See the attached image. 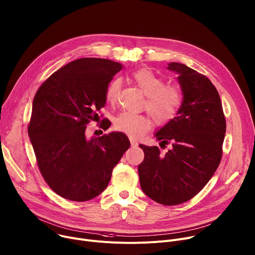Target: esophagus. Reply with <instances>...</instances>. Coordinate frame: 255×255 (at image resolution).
<instances>
[{"label": "esophagus", "mask_w": 255, "mask_h": 255, "mask_svg": "<svg viewBox=\"0 0 255 255\" xmlns=\"http://www.w3.org/2000/svg\"><path fill=\"white\" fill-rule=\"evenodd\" d=\"M129 142H130V146L133 147V148H134V147H137V145H138V143L136 142V140H135L134 138H131V137H130V138H129Z\"/></svg>", "instance_id": "esophagus-1"}]
</instances>
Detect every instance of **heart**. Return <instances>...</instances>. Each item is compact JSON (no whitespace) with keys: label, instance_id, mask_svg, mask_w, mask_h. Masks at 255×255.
Listing matches in <instances>:
<instances>
[{"label":"heart","instance_id":"b5f03b06","mask_svg":"<svg viewBox=\"0 0 255 255\" xmlns=\"http://www.w3.org/2000/svg\"><path fill=\"white\" fill-rule=\"evenodd\" d=\"M130 79L146 95L145 107L158 124H164L175 118L181 106L182 96L179 89L172 85H164L162 78L149 69H139L130 74ZM122 88V80L113 79L106 89V99L116 103ZM151 128L147 116L123 112L115 120V128L130 137L142 136Z\"/></svg>","mask_w":255,"mask_h":255}]
</instances>
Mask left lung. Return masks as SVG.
<instances>
[{
    "label": "left lung",
    "mask_w": 255,
    "mask_h": 255,
    "mask_svg": "<svg viewBox=\"0 0 255 255\" xmlns=\"http://www.w3.org/2000/svg\"><path fill=\"white\" fill-rule=\"evenodd\" d=\"M178 74L183 100L177 116L155 136L171 144L166 154L139 145L145 158L137 167L139 183L150 199L164 206L189 201L212 178L221 162L226 120L220 95L203 74L180 63L168 64Z\"/></svg>",
    "instance_id": "obj_1"
}]
</instances>
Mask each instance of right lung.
<instances>
[{
  "mask_svg": "<svg viewBox=\"0 0 255 255\" xmlns=\"http://www.w3.org/2000/svg\"><path fill=\"white\" fill-rule=\"evenodd\" d=\"M122 69L106 59H79L54 72L34 96L28 134L41 175L64 199L86 202L99 195L130 146L120 131L91 138L85 133L86 125L99 119L108 84Z\"/></svg>",
  "mask_w": 255,
  "mask_h": 255,
  "instance_id": "right-lung-1",
  "label": "right lung"
}]
</instances>
